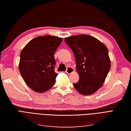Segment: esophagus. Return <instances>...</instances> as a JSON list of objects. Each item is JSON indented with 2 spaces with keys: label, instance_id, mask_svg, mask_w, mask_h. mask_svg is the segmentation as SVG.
<instances>
[{
  "label": "esophagus",
  "instance_id": "34e87169",
  "mask_svg": "<svg viewBox=\"0 0 131 131\" xmlns=\"http://www.w3.org/2000/svg\"><path fill=\"white\" fill-rule=\"evenodd\" d=\"M74 71V69H73V68L68 67L67 69V70H66V73L68 74H71V73H72Z\"/></svg>",
  "mask_w": 131,
  "mask_h": 131
}]
</instances>
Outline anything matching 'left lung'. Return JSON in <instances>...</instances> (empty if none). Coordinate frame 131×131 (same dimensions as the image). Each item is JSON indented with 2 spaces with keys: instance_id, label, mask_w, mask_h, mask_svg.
Masks as SVG:
<instances>
[{
  "instance_id": "1",
  "label": "left lung",
  "mask_w": 131,
  "mask_h": 131,
  "mask_svg": "<svg viewBox=\"0 0 131 131\" xmlns=\"http://www.w3.org/2000/svg\"><path fill=\"white\" fill-rule=\"evenodd\" d=\"M64 40L74 53L79 76V81L73 86L81 94H93L103 85L111 68L108 48L87 34L68 37Z\"/></svg>"
}]
</instances>
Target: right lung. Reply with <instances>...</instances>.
Returning a JSON list of instances; mask_svg holds the SVG:
<instances>
[{"label":"right lung","mask_w":131,"mask_h":131,"mask_svg":"<svg viewBox=\"0 0 131 131\" xmlns=\"http://www.w3.org/2000/svg\"><path fill=\"white\" fill-rule=\"evenodd\" d=\"M62 38L50 35L36 37L27 44L20 54L19 70L24 82L33 91L43 93L54 85V54Z\"/></svg>","instance_id":"add662e5"}]
</instances>
